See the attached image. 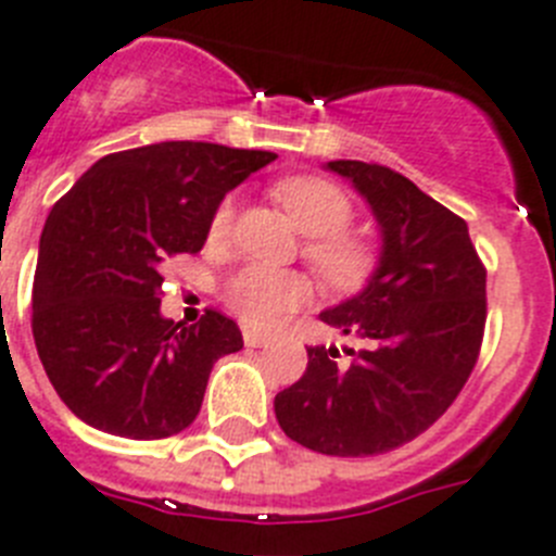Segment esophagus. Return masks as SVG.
Returning <instances> with one entry per match:
<instances>
[{"mask_svg": "<svg viewBox=\"0 0 556 556\" xmlns=\"http://www.w3.org/2000/svg\"><path fill=\"white\" fill-rule=\"evenodd\" d=\"M267 343H269V337L258 334V331L253 329L244 331V345H250V349H261V345H267Z\"/></svg>", "mask_w": 556, "mask_h": 556, "instance_id": "obj_1", "label": "esophagus"}]
</instances>
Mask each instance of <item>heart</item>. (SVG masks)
Listing matches in <instances>:
<instances>
[{
	"mask_svg": "<svg viewBox=\"0 0 556 556\" xmlns=\"http://www.w3.org/2000/svg\"><path fill=\"white\" fill-rule=\"evenodd\" d=\"M275 199L292 216L303 236H309L306 258L329 287H354L371 267L363 241L343 232L349 227L351 202L334 182L324 177H289L275 185ZM232 222V202L225 199L211 219V239H225ZM309 281L298 273H275L244 267L225 287V301L244 324L273 329L309 301Z\"/></svg>",
	"mask_w": 556,
	"mask_h": 556,
	"instance_id": "heart-1",
	"label": "heart"
}]
</instances>
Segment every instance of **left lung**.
Listing matches in <instances>:
<instances>
[{"label":"left lung","mask_w":556,"mask_h":556,"mask_svg":"<svg viewBox=\"0 0 556 556\" xmlns=\"http://www.w3.org/2000/svg\"><path fill=\"white\" fill-rule=\"evenodd\" d=\"M365 199L379 227L377 267L357 295L320 312L363 340L306 349L309 365L275 396L283 433L324 455H379L425 433L458 396L481 349L486 273L467 222L386 165H324Z\"/></svg>","instance_id":"left-lung-1"}]
</instances>
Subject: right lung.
I'll use <instances>...</instances> for the list:
<instances>
[{
	"mask_svg": "<svg viewBox=\"0 0 556 556\" xmlns=\"http://www.w3.org/2000/svg\"><path fill=\"white\" fill-rule=\"evenodd\" d=\"M273 160L219 142H154L101 156L55 202L39 241L33 340L80 421L151 441L197 419L213 363L244 340L219 312L193 326L163 317L160 269L199 253L225 193Z\"/></svg>",
	"mask_w": 556,
	"mask_h": 556,
	"instance_id": "1",
	"label": "right lung"
}]
</instances>
